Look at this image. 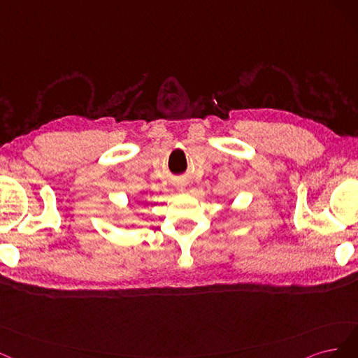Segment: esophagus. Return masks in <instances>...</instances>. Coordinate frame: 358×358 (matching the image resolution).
<instances>
[{"mask_svg": "<svg viewBox=\"0 0 358 358\" xmlns=\"http://www.w3.org/2000/svg\"><path fill=\"white\" fill-rule=\"evenodd\" d=\"M178 187H180V186H178ZM180 189H181V190H182V189H184V186H181V187H180Z\"/></svg>", "mask_w": 358, "mask_h": 358, "instance_id": "34e87169", "label": "esophagus"}]
</instances>
